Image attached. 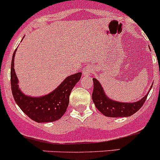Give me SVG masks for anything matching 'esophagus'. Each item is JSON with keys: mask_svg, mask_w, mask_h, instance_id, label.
<instances>
[{"mask_svg": "<svg viewBox=\"0 0 160 160\" xmlns=\"http://www.w3.org/2000/svg\"><path fill=\"white\" fill-rule=\"evenodd\" d=\"M93 71V68L90 66H88V67H85L83 70V76H89L90 73Z\"/></svg>", "mask_w": 160, "mask_h": 160, "instance_id": "34e87169", "label": "esophagus"}]
</instances>
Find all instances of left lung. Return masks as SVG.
I'll return each mask as SVG.
<instances>
[{"instance_id":"1","label":"left lung","mask_w":160,"mask_h":160,"mask_svg":"<svg viewBox=\"0 0 160 160\" xmlns=\"http://www.w3.org/2000/svg\"><path fill=\"white\" fill-rule=\"evenodd\" d=\"M93 90L92 93V100L95 107L101 113L107 117L122 118L129 117L137 112L147 98L149 91L141 100L132 103H124L114 101L106 95L100 82L96 78H93ZM152 87L149 90H151Z\"/></svg>"}]
</instances>
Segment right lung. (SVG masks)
Listing matches in <instances>:
<instances>
[{"label": "right lung", "mask_w": 160, "mask_h": 160, "mask_svg": "<svg viewBox=\"0 0 160 160\" xmlns=\"http://www.w3.org/2000/svg\"><path fill=\"white\" fill-rule=\"evenodd\" d=\"M16 50L13 53L11 67V91L16 104L27 116L38 123L59 120L67 111L71 90L80 80L82 73L77 72L69 76L58 88L44 96H28L19 88V81L14 71V60Z\"/></svg>", "instance_id": "1"}]
</instances>
